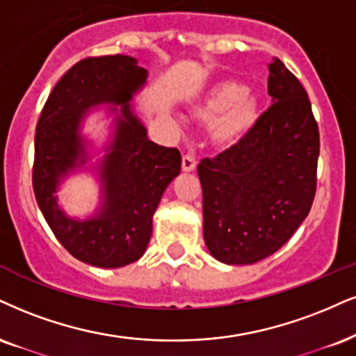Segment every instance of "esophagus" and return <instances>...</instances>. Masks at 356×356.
I'll use <instances>...</instances> for the list:
<instances>
[{
    "label": "esophagus",
    "mask_w": 356,
    "mask_h": 356,
    "mask_svg": "<svg viewBox=\"0 0 356 356\" xmlns=\"http://www.w3.org/2000/svg\"><path fill=\"white\" fill-rule=\"evenodd\" d=\"M183 171H193L196 168V160L191 155H185L181 160Z\"/></svg>",
    "instance_id": "34e87169"
}]
</instances>
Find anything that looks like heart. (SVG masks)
Wrapping results in <instances>:
<instances>
[{
	"mask_svg": "<svg viewBox=\"0 0 356 356\" xmlns=\"http://www.w3.org/2000/svg\"><path fill=\"white\" fill-rule=\"evenodd\" d=\"M201 122H214L211 140L219 148L238 145L259 118V100L245 86L236 81H219L195 107Z\"/></svg>",
	"mask_w": 356,
	"mask_h": 356,
	"instance_id": "b5f03b06",
	"label": "heart"
}]
</instances>
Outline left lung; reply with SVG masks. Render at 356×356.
<instances>
[{
    "mask_svg": "<svg viewBox=\"0 0 356 356\" xmlns=\"http://www.w3.org/2000/svg\"><path fill=\"white\" fill-rule=\"evenodd\" d=\"M267 92L272 105L252 130L198 165L204 243L225 264H254L282 248L317 190L318 125L305 89L274 59Z\"/></svg>",
    "mask_w": 356,
    "mask_h": 356,
    "instance_id": "8db88e82",
    "label": "left lung"
}]
</instances>
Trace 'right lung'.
<instances>
[{
  "instance_id": "obj_1",
  "label": "right lung",
  "mask_w": 356,
  "mask_h": 356,
  "mask_svg": "<svg viewBox=\"0 0 356 356\" xmlns=\"http://www.w3.org/2000/svg\"><path fill=\"white\" fill-rule=\"evenodd\" d=\"M147 69L130 56L87 57L60 77L47 97L34 137L33 188L47 225L79 261L115 269L138 261L152 238L161 195L181 170L178 148L147 137L130 100L147 82ZM122 104L114 135L99 164L103 203L95 217L69 218L54 193L69 172L86 163L80 124L90 106Z\"/></svg>"
}]
</instances>
